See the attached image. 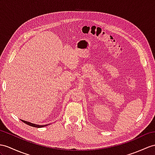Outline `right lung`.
<instances>
[{"label":"right lung","mask_w":155,"mask_h":155,"mask_svg":"<svg viewBox=\"0 0 155 155\" xmlns=\"http://www.w3.org/2000/svg\"><path fill=\"white\" fill-rule=\"evenodd\" d=\"M22 122H23L24 123L28 124V125L30 126H32V127H45V126H48V124H45V125H38V124H33V123H31V122H27V121H25V120H21Z\"/></svg>","instance_id":"right-lung-1"}]
</instances>
